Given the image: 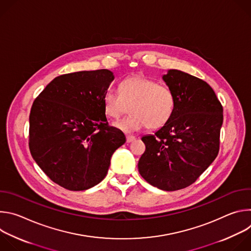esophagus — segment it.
Returning a JSON list of instances; mask_svg holds the SVG:
<instances>
[{
	"instance_id": "34e87169",
	"label": "esophagus",
	"mask_w": 251,
	"mask_h": 251,
	"mask_svg": "<svg viewBox=\"0 0 251 251\" xmlns=\"http://www.w3.org/2000/svg\"><path fill=\"white\" fill-rule=\"evenodd\" d=\"M135 140H136V138H135L134 136H127V137H126L127 143H131V142H133V141H135Z\"/></svg>"
}]
</instances>
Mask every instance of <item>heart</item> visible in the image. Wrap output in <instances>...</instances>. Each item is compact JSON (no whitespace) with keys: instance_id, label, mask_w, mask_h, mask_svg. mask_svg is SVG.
I'll return each instance as SVG.
<instances>
[{"instance_id":"obj_1","label":"heart","mask_w":251,"mask_h":251,"mask_svg":"<svg viewBox=\"0 0 251 251\" xmlns=\"http://www.w3.org/2000/svg\"><path fill=\"white\" fill-rule=\"evenodd\" d=\"M131 105L132 115L114 123L125 133L163 127L174 113L176 98L168 86L143 76L128 77L120 83L119 92L107 90L103 95L104 112L109 118H119Z\"/></svg>"}]
</instances>
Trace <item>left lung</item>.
<instances>
[{
    "mask_svg": "<svg viewBox=\"0 0 251 251\" xmlns=\"http://www.w3.org/2000/svg\"><path fill=\"white\" fill-rule=\"evenodd\" d=\"M162 78L174 92L175 110L154 135L142 137L146 150L138 170L150 185L173 192L195 183L217 158L224 110L205 81L177 69Z\"/></svg>",
    "mask_w": 251,
    "mask_h": 251,
    "instance_id": "8db88e82",
    "label": "left lung"
}]
</instances>
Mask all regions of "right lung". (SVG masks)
<instances>
[{
  "label": "right lung",
  "instance_id": "obj_1",
  "mask_svg": "<svg viewBox=\"0 0 251 251\" xmlns=\"http://www.w3.org/2000/svg\"><path fill=\"white\" fill-rule=\"evenodd\" d=\"M108 69L55 77L35 98L29 114L30 154L52 182L69 191L99 184L113 153L126 142L109 126L103 95L113 81Z\"/></svg>",
  "mask_w": 251,
  "mask_h": 251
}]
</instances>
